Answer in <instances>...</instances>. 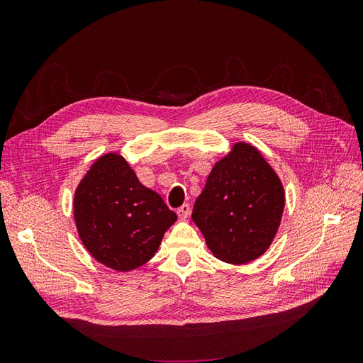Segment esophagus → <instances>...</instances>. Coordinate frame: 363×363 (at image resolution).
Listing matches in <instances>:
<instances>
[{"label":"esophagus","mask_w":363,"mask_h":363,"mask_svg":"<svg viewBox=\"0 0 363 363\" xmlns=\"http://www.w3.org/2000/svg\"><path fill=\"white\" fill-rule=\"evenodd\" d=\"M189 213H191V206H189V204H183V206H180V207L177 208V215H179V218H182V219L188 218Z\"/></svg>","instance_id":"34e87169"}]
</instances>
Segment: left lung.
I'll list each match as a JSON object with an SVG mask.
<instances>
[{
	"label": "left lung",
	"mask_w": 363,
	"mask_h": 363,
	"mask_svg": "<svg viewBox=\"0 0 363 363\" xmlns=\"http://www.w3.org/2000/svg\"><path fill=\"white\" fill-rule=\"evenodd\" d=\"M283 207L277 174L255 147L239 142L208 174L194 204L192 221L218 259L240 265L271 245Z\"/></svg>",
	"instance_id": "8db88e82"
}]
</instances>
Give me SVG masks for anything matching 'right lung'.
<instances>
[{"label":"right lung","mask_w":363,"mask_h":363,"mask_svg":"<svg viewBox=\"0 0 363 363\" xmlns=\"http://www.w3.org/2000/svg\"><path fill=\"white\" fill-rule=\"evenodd\" d=\"M74 218L84 247L98 262L130 271L156 255L177 215L138 180L123 157L106 155L77 188Z\"/></svg>","instance_id":"add662e5"}]
</instances>
